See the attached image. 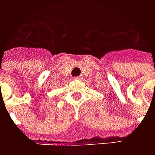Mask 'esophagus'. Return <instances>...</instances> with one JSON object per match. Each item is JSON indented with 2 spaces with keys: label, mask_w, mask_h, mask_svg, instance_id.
<instances>
[{
  "label": "esophagus",
  "mask_w": 155,
  "mask_h": 155,
  "mask_svg": "<svg viewBox=\"0 0 155 155\" xmlns=\"http://www.w3.org/2000/svg\"><path fill=\"white\" fill-rule=\"evenodd\" d=\"M81 78V76H74V80H80Z\"/></svg>",
  "instance_id": "obj_1"
}]
</instances>
